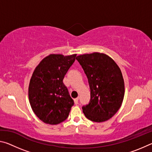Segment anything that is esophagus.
<instances>
[{
	"mask_svg": "<svg viewBox=\"0 0 152 152\" xmlns=\"http://www.w3.org/2000/svg\"><path fill=\"white\" fill-rule=\"evenodd\" d=\"M74 103L76 104H78V98H76V99H74Z\"/></svg>",
	"mask_w": 152,
	"mask_h": 152,
	"instance_id": "obj_1",
	"label": "esophagus"
}]
</instances>
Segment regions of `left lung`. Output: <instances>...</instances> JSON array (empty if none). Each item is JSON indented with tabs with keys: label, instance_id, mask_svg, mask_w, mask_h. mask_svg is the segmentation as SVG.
I'll list each match as a JSON object with an SVG mask.
<instances>
[{
	"label": "left lung",
	"instance_id": "obj_1",
	"mask_svg": "<svg viewBox=\"0 0 152 152\" xmlns=\"http://www.w3.org/2000/svg\"><path fill=\"white\" fill-rule=\"evenodd\" d=\"M83 68L91 89L88 104L82 107L87 119L101 123L114 116L120 109L125 94L121 69L104 53L94 52L76 57Z\"/></svg>",
	"mask_w": 152,
	"mask_h": 152
}]
</instances>
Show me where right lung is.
<instances>
[{
    "label": "right lung",
    "mask_w": 152,
    "mask_h": 152,
    "mask_svg": "<svg viewBox=\"0 0 152 152\" xmlns=\"http://www.w3.org/2000/svg\"><path fill=\"white\" fill-rule=\"evenodd\" d=\"M76 54H50L33 71L29 85V100L34 112L43 122L57 125L68 118L73 99L63 83Z\"/></svg>",
    "instance_id": "1"
}]
</instances>
